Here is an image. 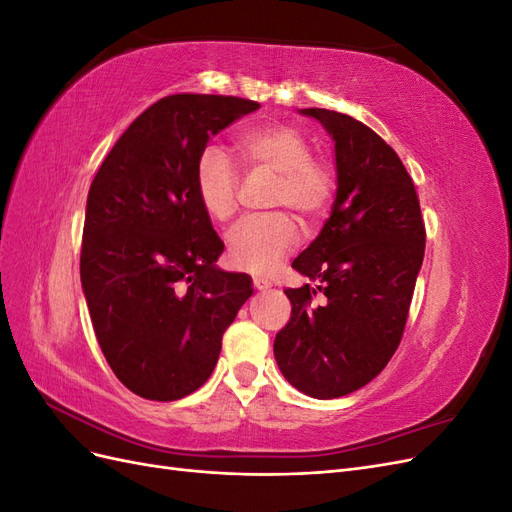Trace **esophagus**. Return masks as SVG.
<instances>
[{"mask_svg": "<svg viewBox=\"0 0 512 512\" xmlns=\"http://www.w3.org/2000/svg\"><path fill=\"white\" fill-rule=\"evenodd\" d=\"M254 288L256 290H267V288H271V282L265 280V277H254Z\"/></svg>", "mask_w": 512, "mask_h": 512, "instance_id": "esophagus-1", "label": "esophagus"}]
</instances>
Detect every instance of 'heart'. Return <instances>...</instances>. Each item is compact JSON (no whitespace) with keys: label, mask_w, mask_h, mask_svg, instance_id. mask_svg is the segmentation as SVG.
Segmentation results:
<instances>
[{"label":"heart","mask_w":512,"mask_h":512,"mask_svg":"<svg viewBox=\"0 0 512 512\" xmlns=\"http://www.w3.org/2000/svg\"><path fill=\"white\" fill-rule=\"evenodd\" d=\"M239 158L250 168L277 173L271 205L290 207L314 220L327 211L335 194V175L329 164L312 158V143L286 123L247 128L235 143ZM194 192L198 205L211 220L228 222L237 213L239 177L228 153L209 145L196 160ZM299 241V226L292 215L275 211L239 222L228 232V260L250 273H269Z\"/></svg>","instance_id":"obj_1"}]
</instances>
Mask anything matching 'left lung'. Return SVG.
<instances>
[{
	"mask_svg": "<svg viewBox=\"0 0 512 512\" xmlns=\"http://www.w3.org/2000/svg\"><path fill=\"white\" fill-rule=\"evenodd\" d=\"M301 113L335 141L337 192L331 218L292 262L318 286L284 290L292 314L273 352L294 389L335 399L374 380L395 354L423 265L425 224L404 162L374 130L327 108Z\"/></svg>",
	"mask_w": 512,
	"mask_h": 512,
	"instance_id": "left-lung-1",
	"label": "left lung"
}]
</instances>
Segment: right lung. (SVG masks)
Returning <instances> with one entry per match:
<instances>
[{
	"instance_id": "right-lung-1",
	"label": "right lung",
	"mask_w": 512,
	"mask_h": 512,
	"mask_svg": "<svg viewBox=\"0 0 512 512\" xmlns=\"http://www.w3.org/2000/svg\"><path fill=\"white\" fill-rule=\"evenodd\" d=\"M260 108L235 96L175 94L121 134L91 181L81 282L98 344L136 395L175 401L203 386L252 277L224 252L194 192L209 138Z\"/></svg>"
}]
</instances>
